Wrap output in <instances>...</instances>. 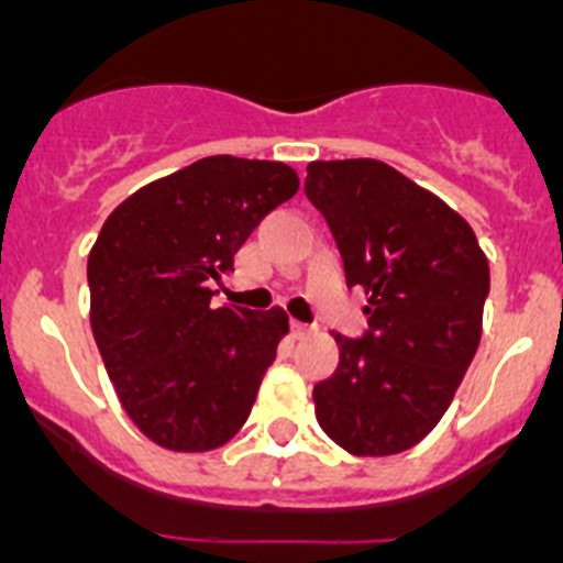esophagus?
I'll return each mask as SVG.
<instances>
[{"label": "esophagus", "instance_id": "obj_1", "mask_svg": "<svg viewBox=\"0 0 563 563\" xmlns=\"http://www.w3.org/2000/svg\"><path fill=\"white\" fill-rule=\"evenodd\" d=\"M292 332H296V338H305L312 332V324H305V321H292Z\"/></svg>", "mask_w": 563, "mask_h": 563}]
</instances>
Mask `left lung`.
<instances>
[{"mask_svg": "<svg viewBox=\"0 0 563 563\" xmlns=\"http://www.w3.org/2000/svg\"><path fill=\"white\" fill-rule=\"evenodd\" d=\"M305 194L330 225L346 285L369 296V330L338 335L335 375L312 389L318 422L355 456L409 451L476 355L485 253L460 213L380 161L310 163Z\"/></svg>", "mask_w": 563, "mask_h": 563, "instance_id": "left-lung-1", "label": "left lung"}]
</instances>
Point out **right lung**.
Returning a JSON list of instances; mask_svg holds the SVG:
<instances>
[{"label":"right lung","instance_id":"obj_1","mask_svg":"<svg viewBox=\"0 0 563 563\" xmlns=\"http://www.w3.org/2000/svg\"><path fill=\"white\" fill-rule=\"evenodd\" d=\"M296 191L285 163L217 154L148 183L103 222L87 262L92 335L126 415L163 449H220L245 426L287 316L213 307L211 287Z\"/></svg>","mask_w":563,"mask_h":563}]
</instances>
